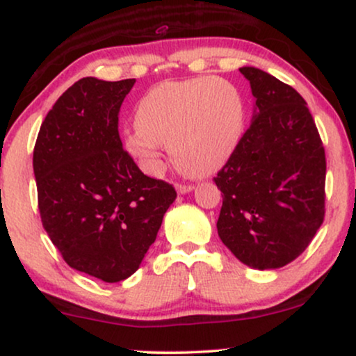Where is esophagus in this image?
<instances>
[{
	"label": "esophagus",
	"mask_w": 356,
	"mask_h": 356,
	"mask_svg": "<svg viewBox=\"0 0 356 356\" xmlns=\"http://www.w3.org/2000/svg\"><path fill=\"white\" fill-rule=\"evenodd\" d=\"M194 189V186L193 184H177V191L179 193V194H186V193H191Z\"/></svg>",
	"instance_id": "esophagus-1"
}]
</instances>
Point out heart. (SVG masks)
Returning <instances> with one entry per match:
<instances>
[{
  "label": "heart",
  "instance_id": "obj_1",
  "mask_svg": "<svg viewBox=\"0 0 356 356\" xmlns=\"http://www.w3.org/2000/svg\"><path fill=\"white\" fill-rule=\"evenodd\" d=\"M136 128L124 131V149L145 173L159 175L163 145L177 167L207 177L225 165L240 144L246 121L241 92L230 81L193 77L154 86L136 105Z\"/></svg>",
  "mask_w": 356,
  "mask_h": 356
}]
</instances>
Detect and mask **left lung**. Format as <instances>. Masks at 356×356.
I'll return each mask as SVG.
<instances>
[{
	"instance_id": "left-lung-1",
	"label": "left lung",
	"mask_w": 356,
	"mask_h": 356,
	"mask_svg": "<svg viewBox=\"0 0 356 356\" xmlns=\"http://www.w3.org/2000/svg\"><path fill=\"white\" fill-rule=\"evenodd\" d=\"M240 72L254 115L213 181L222 191L218 236L243 264L279 269L313 240L325 213V154L303 97L257 67Z\"/></svg>"
}]
</instances>
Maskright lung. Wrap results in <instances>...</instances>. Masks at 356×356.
<instances>
[{"label": "right lung", "instance_id": "add662e5", "mask_svg": "<svg viewBox=\"0 0 356 356\" xmlns=\"http://www.w3.org/2000/svg\"><path fill=\"white\" fill-rule=\"evenodd\" d=\"M136 79L82 77L43 120L33 147L42 225L72 269L108 284L139 269L177 199L123 149L118 115Z\"/></svg>", "mask_w": 356, "mask_h": 356}]
</instances>
